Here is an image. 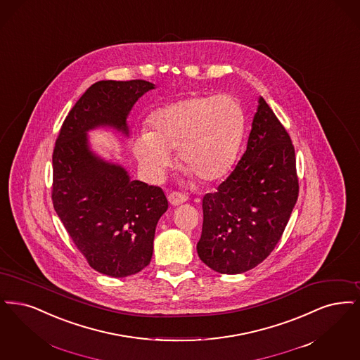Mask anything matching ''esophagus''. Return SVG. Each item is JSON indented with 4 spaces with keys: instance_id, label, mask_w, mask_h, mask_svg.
<instances>
[{
    "instance_id": "1",
    "label": "esophagus",
    "mask_w": 360,
    "mask_h": 360,
    "mask_svg": "<svg viewBox=\"0 0 360 360\" xmlns=\"http://www.w3.org/2000/svg\"><path fill=\"white\" fill-rule=\"evenodd\" d=\"M168 200L172 205H180V204L187 202V196L183 193H179V192H172L168 195Z\"/></svg>"
}]
</instances>
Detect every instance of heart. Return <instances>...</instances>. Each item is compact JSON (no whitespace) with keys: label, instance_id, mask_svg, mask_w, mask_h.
<instances>
[{"label":"heart","instance_id":"b5f03b06","mask_svg":"<svg viewBox=\"0 0 360 360\" xmlns=\"http://www.w3.org/2000/svg\"><path fill=\"white\" fill-rule=\"evenodd\" d=\"M150 130H141L133 152L142 171L160 180L172 162L171 152L188 174L203 183L230 171L245 133V112L231 95L191 96L157 110Z\"/></svg>","mask_w":360,"mask_h":360}]
</instances>
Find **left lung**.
Masks as SVG:
<instances>
[{
	"mask_svg": "<svg viewBox=\"0 0 360 360\" xmlns=\"http://www.w3.org/2000/svg\"><path fill=\"white\" fill-rule=\"evenodd\" d=\"M297 198L295 148L259 96L246 152L217 192L203 198L200 259L221 274L261 264L281 239Z\"/></svg>",
	"mask_w": 360,
	"mask_h": 360,
	"instance_id": "1",
	"label": "left lung"
}]
</instances>
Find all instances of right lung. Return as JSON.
Segmentation results:
<instances>
[{
    "mask_svg": "<svg viewBox=\"0 0 360 360\" xmlns=\"http://www.w3.org/2000/svg\"><path fill=\"white\" fill-rule=\"evenodd\" d=\"M153 89L146 80L96 82L68 112L53 149V208L89 265L114 278L149 265L168 200L161 188L131 180L122 165L98 156L89 131L129 137L130 111Z\"/></svg>",
    "mask_w": 360,
    "mask_h": 360,
    "instance_id": "add662e5",
    "label": "right lung"
}]
</instances>
